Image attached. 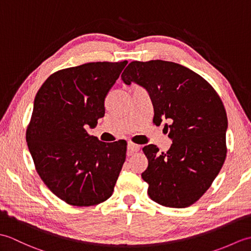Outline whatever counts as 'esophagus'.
Wrapping results in <instances>:
<instances>
[{
	"mask_svg": "<svg viewBox=\"0 0 251 251\" xmlns=\"http://www.w3.org/2000/svg\"><path fill=\"white\" fill-rule=\"evenodd\" d=\"M127 150H128V152H130V153H134V152H137V151L140 150V146L135 145V143H132V142H128V146H127Z\"/></svg>",
	"mask_w": 251,
	"mask_h": 251,
	"instance_id": "esophagus-1",
	"label": "esophagus"
}]
</instances>
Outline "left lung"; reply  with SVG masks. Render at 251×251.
I'll use <instances>...</instances> for the list:
<instances>
[{"mask_svg": "<svg viewBox=\"0 0 251 251\" xmlns=\"http://www.w3.org/2000/svg\"><path fill=\"white\" fill-rule=\"evenodd\" d=\"M126 85L149 93L153 122L173 140L166 153L154 145L142 149L148 168L141 174L157 204L184 208L200 200L219 174L226 156V112L211 85L179 63L132 61L122 73Z\"/></svg>", "mask_w": 251, "mask_h": 251, "instance_id": "obj_1", "label": "left lung"}]
</instances>
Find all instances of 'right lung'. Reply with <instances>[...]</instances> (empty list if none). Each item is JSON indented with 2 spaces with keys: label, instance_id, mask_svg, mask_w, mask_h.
Listing matches in <instances>:
<instances>
[{
  "label": "right lung",
  "instance_id": "add662e5",
  "mask_svg": "<svg viewBox=\"0 0 251 251\" xmlns=\"http://www.w3.org/2000/svg\"><path fill=\"white\" fill-rule=\"evenodd\" d=\"M126 65L89 62L63 69L35 96L26 143L41 179L69 205L94 206L113 193L127 142H101L87 128L104 116L106 95Z\"/></svg>",
  "mask_w": 251,
  "mask_h": 251
}]
</instances>
